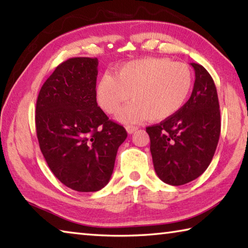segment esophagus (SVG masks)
Listing matches in <instances>:
<instances>
[{
  "mask_svg": "<svg viewBox=\"0 0 248 248\" xmlns=\"http://www.w3.org/2000/svg\"><path fill=\"white\" fill-rule=\"evenodd\" d=\"M125 129H127V132L129 134H132L134 131H137L138 127H136V125H128V127L125 128Z\"/></svg>",
  "mask_w": 248,
  "mask_h": 248,
  "instance_id": "1",
  "label": "esophagus"
}]
</instances>
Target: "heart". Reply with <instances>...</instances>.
I'll return each instance as SVG.
<instances>
[{"mask_svg": "<svg viewBox=\"0 0 248 248\" xmlns=\"http://www.w3.org/2000/svg\"><path fill=\"white\" fill-rule=\"evenodd\" d=\"M192 84L194 75L183 62H171L166 58L138 59L120 65L115 77L104 74L96 85V100L105 112L115 114L131 97L133 102L117 115L124 124L146 118L164 120L182 109Z\"/></svg>", "mask_w": 248, "mask_h": 248, "instance_id": "heart-1", "label": "heart"}]
</instances>
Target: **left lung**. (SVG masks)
Returning <instances> with one entry per match:
<instances>
[{
    "instance_id": "8db88e82",
    "label": "left lung",
    "mask_w": 248,
    "mask_h": 248,
    "mask_svg": "<svg viewBox=\"0 0 248 248\" xmlns=\"http://www.w3.org/2000/svg\"><path fill=\"white\" fill-rule=\"evenodd\" d=\"M190 65L196 77L190 98L175 115L146 128L155 173L173 186L189 183L208 169L221 131L215 82L202 65Z\"/></svg>"
}]
</instances>
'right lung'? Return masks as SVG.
Returning <instances> with one entry per match:
<instances>
[{"label":"right lung","mask_w":248,"mask_h":248,"mask_svg":"<svg viewBox=\"0 0 248 248\" xmlns=\"http://www.w3.org/2000/svg\"><path fill=\"white\" fill-rule=\"evenodd\" d=\"M96 58H71L44 83L36 104L39 146L53 175L71 189L98 191L110 180L125 129L96 102Z\"/></svg>","instance_id":"right-lung-1"}]
</instances>
